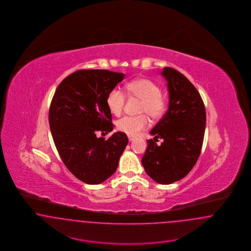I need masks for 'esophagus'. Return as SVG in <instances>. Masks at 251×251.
<instances>
[{"instance_id":"obj_1","label":"esophagus","mask_w":251,"mask_h":251,"mask_svg":"<svg viewBox=\"0 0 251 251\" xmlns=\"http://www.w3.org/2000/svg\"><path fill=\"white\" fill-rule=\"evenodd\" d=\"M128 139H129V141L131 142V141L135 139V137H134V136H131V135H128Z\"/></svg>"}]
</instances>
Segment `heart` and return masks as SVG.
Masks as SVG:
<instances>
[{
  "instance_id": "b5f03b06",
  "label": "heart",
  "mask_w": 251,
  "mask_h": 251,
  "mask_svg": "<svg viewBox=\"0 0 251 251\" xmlns=\"http://www.w3.org/2000/svg\"><path fill=\"white\" fill-rule=\"evenodd\" d=\"M130 95L142 100L140 112L148 114L152 120L160 119L167 107L165 98L161 94V88L153 81L147 78L132 80L126 86ZM126 102V94L120 87L113 88L107 96L106 103L110 112L120 116ZM150 120L146 115L125 116L117 121V128L128 135H136L150 126Z\"/></svg>"
}]
</instances>
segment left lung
<instances>
[{
  "label": "left lung",
  "instance_id": "8db88e82",
  "mask_svg": "<svg viewBox=\"0 0 251 251\" xmlns=\"http://www.w3.org/2000/svg\"><path fill=\"white\" fill-rule=\"evenodd\" d=\"M161 74L167 80L169 105L150 132L155 140L147 141L142 165L156 182L170 184L184 178L200 157L206 112L199 91L184 75L172 68H164ZM158 138L163 139L159 146Z\"/></svg>",
  "mask_w": 251,
  "mask_h": 251
}]
</instances>
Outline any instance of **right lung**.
I'll use <instances>...</instances> for the list:
<instances>
[{"mask_svg":"<svg viewBox=\"0 0 251 251\" xmlns=\"http://www.w3.org/2000/svg\"><path fill=\"white\" fill-rule=\"evenodd\" d=\"M124 76L106 70L73 72L60 83L51 100L49 123L56 150L67 168L87 184L111 177L128 144L121 131L107 140L97 137L99 131H113L106 99Z\"/></svg>","mask_w":251,"mask_h":251,"instance_id":"add662e5","label":"right lung"}]
</instances>
